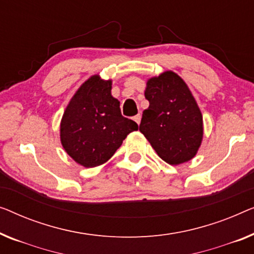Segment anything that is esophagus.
Returning <instances> with one entry per match:
<instances>
[{
	"label": "esophagus",
	"instance_id": "esophagus-1",
	"mask_svg": "<svg viewBox=\"0 0 254 254\" xmlns=\"http://www.w3.org/2000/svg\"><path fill=\"white\" fill-rule=\"evenodd\" d=\"M141 118H142V116L139 115V113H138V115H136V116L134 117V120H135V123L137 124V125H139V123H141Z\"/></svg>",
	"mask_w": 254,
	"mask_h": 254
}]
</instances>
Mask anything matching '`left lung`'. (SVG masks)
<instances>
[{
  "instance_id": "obj_1",
  "label": "left lung",
  "mask_w": 254,
  "mask_h": 254,
  "mask_svg": "<svg viewBox=\"0 0 254 254\" xmlns=\"http://www.w3.org/2000/svg\"><path fill=\"white\" fill-rule=\"evenodd\" d=\"M149 108L139 130L161 159L179 165L196 156L203 138V117L188 86L167 71L146 82Z\"/></svg>"
}]
</instances>
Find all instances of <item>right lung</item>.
Listing matches in <instances>:
<instances>
[{
	"label": "right lung",
	"mask_w": 254,
	"mask_h": 254,
	"mask_svg": "<svg viewBox=\"0 0 254 254\" xmlns=\"http://www.w3.org/2000/svg\"><path fill=\"white\" fill-rule=\"evenodd\" d=\"M111 80L98 75L88 79L66 108L61 123L65 151L84 167L104 164L137 130L135 121L121 115L120 103L111 95Z\"/></svg>",
	"instance_id": "1"
}]
</instances>
